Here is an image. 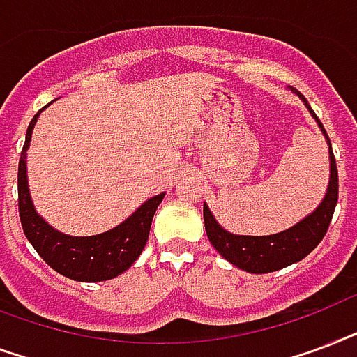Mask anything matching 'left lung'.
Segmentation results:
<instances>
[{
  "mask_svg": "<svg viewBox=\"0 0 357 357\" xmlns=\"http://www.w3.org/2000/svg\"><path fill=\"white\" fill-rule=\"evenodd\" d=\"M296 95L305 102V106L309 107V112L313 113V117L317 119V123L322 128V134L326 135V139L330 143V137L326 134L324 126L319 121V117L314 115V112L305 100V96L300 95L298 91ZM330 162V188H328L324 201L320 203L319 208L314 210L311 216H307L283 233L270 234V236H236V234L227 233L225 229L220 227L214 216L210 214L208 206L204 204V229H206L210 244L214 245L218 253L223 259H227L231 264L251 273L275 272V270H281L289 264L302 261L303 257H307L320 244V240L324 238L326 231L330 227L331 218H333V212H335L337 197H339V175H337V164L333 151H331V143Z\"/></svg>",
  "mask_w": 357,
  "mask_h": 357,
  "instance_id": "left-lung-1",
  "label": "left lung"
}]
</instances>
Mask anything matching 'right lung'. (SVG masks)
Returning a JSON list of instances; mask_svg holds the SVG:
<instances>
[{
	"label": "right lung",
	"instance_id": "1",
	"mask_svg": "<svg viewBox=\"0 0 357 357\" xmlns=\"http://www.w3.org/2000/svg\"><path fill=\"white\" fill-rule=\"evenodd\" d=\"M40 113V112H38ZM38 113L27 128L26 143L18 162V212L26 238L31 242L44 262L55 272L74 281H106L128 270L141 255L149 240L154 212L164 199V193L149 199L119 227L96 236H66L50 227L33 208L26 175V149L31 141L33 126Z\"/></svg>",
	"mask_w": 357,
	"mask_h": 357
}]
</instances>
